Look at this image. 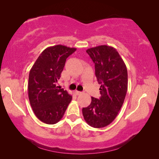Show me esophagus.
<instances>
[{
    "instance_id": "1",
    "label": "esophagus",
    "mask_w": 159,
    "mask_h": 159,
    "mask_svg": "<svg viewBox=\"0 0 159 159\" xmlns=\"http://www.w3.org/2000/svg\"><path fill=\"white\" fill-rule=\"evenodd\" d=\"M82 93V92H79V91H76L75 92V94L76 96H79V95H80V94H81Z\"/></svg>"
}]
</instances>
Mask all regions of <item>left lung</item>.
<instances>
[{"label":"left lung","mask_w":159,"mask_h":159,"mask_svg":"<svg viewBox=\"0 0 159 159\" xmlns=\"http://www.w3.org/2000/svg\"><path fill=\"white\" fill-rule=\"evenodd\" d=\"M86 52L95 63L101 96L99 100L92 97L89 105L83 108V115L89 126L103 128L112 122L122 107L128 89L127 68L112 46H98Z\"/></svg>","instance_id":"8db88e82"}]
</instances>
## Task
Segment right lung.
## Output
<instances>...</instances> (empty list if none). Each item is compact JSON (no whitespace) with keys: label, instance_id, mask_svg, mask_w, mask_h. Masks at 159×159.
I'll return each instance as SVG.
<instances>
[{"label":"right lung","instance_id":"add662e5","mask_svg":"<svg viewBox=\"0 0 159 159\" xmlns=\"http://www.w3.org/2000/svg\"><path fill=\"white\" fill-rule=\"evenodd\" d=\"M76 48L63 45L46 48L29 72L28 93L35 116L42 122L55 124L63 117L72 96L57 86L66 59Z\"/></svg>","mask_w":159,"mask_h":159}]
</instances>
